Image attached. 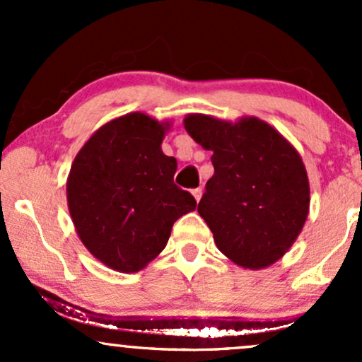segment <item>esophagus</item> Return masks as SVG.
<instances>
[{
  "label": "esophagus",
  "instance_id": "1",
  "mask_svg": "<svg viewBox=\"0 0 362 362\" xmlns=\"http://www.w3.org/2000/svg\"><path fill=\"white\" fill-rule=\"evenodd\" d=\"M192 195H194V197H195V201H201V197H202V189H201V187H197V189H194L192 190Z\"/></svg>",
  "mask_w": 362,
  "mask_h": 362
}]
</instances>
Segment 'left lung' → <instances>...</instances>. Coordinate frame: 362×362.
I'll list each match as a JSON object with an SVG mask.
<instances>
[{"label": "left lung", "instance_id": "obj_1", "mask_svg": "<svg viewBox=\"0 0 362 362\" xmlns=\"http://www.w3.org/2000/svg\"><path fill=\"white\" fill-rule=\"evenodd\" d=\"M184 124L195 143L213 151L214 175L197 211L219 250L245 269L279 260L310 207L308 177L296 149L255 117L231 124L195 114Z\"/></svg>", "mask_w": 362, "mask_h": 362}]
</instances>
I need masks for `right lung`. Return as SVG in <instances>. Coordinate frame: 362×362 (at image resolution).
I'll use <instances>...</instances> for the list:
<instances>
[{
  "label": "right lung",
  "mask_w": 362,
  "mask_h": 362,
  "mask_svg": "<svg viewBox=\"0 0 362 362\" xmlns=\"http://www.w3.org/2000/svg\"><path fill=\"white\" fill-rule=\"evenodd\" d=\"M165 131L132 112L98 129L73 161L69 214L83 245L114 271H141L163 250L173 223L197 204L173 184L177 160L161 151Z\"/></svg>",
  "instance_id": "1"
}]
</instances>
